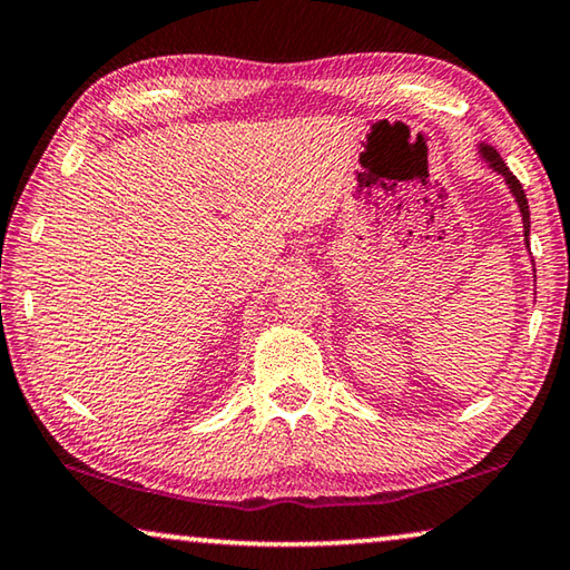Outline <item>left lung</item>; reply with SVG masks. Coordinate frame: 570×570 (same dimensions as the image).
Wrapping results in <instances>:
<instances>
[{"label": "left lung", "mask_w": 570, "mask_h": 570, "mask_svg": "<svg viewBox=\"0 0 570 570\" xmlns=\"http://www.w3.org/2000/svg\"><path fill=\"white\" fill-rule=\"evenodd\" d=\"M480 155H482V159L487 161V167L494 169L497 175H502L504 183H508L510 193H512V197H514V203H518V207H520V215H522V233H525V243H528V248H530V240H528V236H530V207H528L525 189H522L520 179L512 175L510 167L504 165L502 157H500V151H497L494 147H490V144L482 141V144H480Z\"/></svg>", "instance_id": "left-lung-1"}]
</instances>
